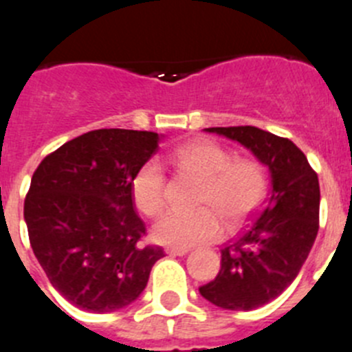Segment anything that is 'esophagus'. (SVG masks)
<instances>
[{"mask_svg": "<svg viewBox=\"0 0 352 352\" xmlns=\"http://www.w3.org/2000/svg\"><path fill=\"white\" fill-rule=\"evenodd\" d=\"M166 254L173 255V257H184V255L189 254V248H175V246H168V248H166Z\"/></svg>", "mask_w": 352, "mask_h": 352, "instance_id": "1", "label": "esophagus"}]
</instances>
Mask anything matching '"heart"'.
Returning <instances> with one entry per match:
<instances>
[{
	"label": "heart",
	"mask_w": 352,
	"mask_h": 352,
	"mask_svg": "<svg viewBox=\"0 0 352 352\" xmlns=\"http://www.w3.org/2000/svg\"><path fill=\"white\" fill-rule=\"evenodd\" d=\"M172 161L179 168L201 179L196 212H168L153 228L161 245L191 248L217 239L222 232L221 217L228 226L243 221L265 192V173L250 160H232L231 153L212 140H192L177 147ZM131 196L137 208L156 217L166 205V177L156 160L146 161L131 179ZM219 212L218 216L216 213Z\"/></svg>",
	"instance_id": "obj_1"
}]
</instances>
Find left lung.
<instances>
[{
	"instance_id": "left-lung-1",
	"label": "left lung",
	"mask_w": 352,
	"mask_h": 352,
	"mask_svg": "<svg viewBox=\"0 0 352 352\" xmlns=\"http://www.w3.org/2000/svg\"><path fill=\"white\" fill-rule=\"evenodd\" d=\"M205 130L250 151L269 170L271 191L250 224L222 248L221 271L199 294L222 309H257L290 287L313 248L320 222V182L292 140L255 126Z\"/></svg>"
}]
</instances>
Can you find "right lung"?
<instances>
[{"label":"right lung","instance_id":"add662e5","mask_svg":"<svg viewBox=\"0 0 352 352\" xmlns=\"http://www.w3.org/2000/svg\"><path fill=\"white\" fill-rule=\"evenodd\" d=\"M154 131L104 128L69 140L39 163L24 201L32 252L55 290L83 311L135 302L165 257L140 246L131 179L157 151Z\"/></svg>","mask_w":352,"mask_h":352}]
</instances>
